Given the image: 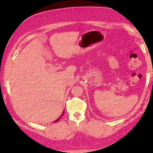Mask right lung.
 I'll list each match as a JSON object with an SVG mask.
<instances>
[{
    "label": "right lung",
    "mask_w": 153,
    "mask_h": 153,
    "mask_svg": "<svg viewBox=\"0 0 153 153\" xmlns=\"http://www.w3.org/2000/svg\"><path fill=\"white\" fill-rule=\"evenodd\" d=\"M64 111H63V113H62V115H61L60 116V117H59V118L57 119V120H55V121H54V122H57V121H59V120H60V119H61V117H62V116H63V114H64Z\"/></svg>",
    "instance_id": "obj_1"
}]
</instances>
